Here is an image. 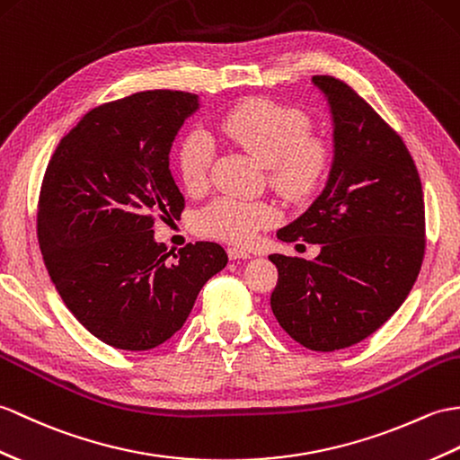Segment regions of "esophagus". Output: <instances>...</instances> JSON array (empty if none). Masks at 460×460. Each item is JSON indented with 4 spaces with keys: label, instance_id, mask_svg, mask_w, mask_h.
Returning <instances> with one entry per match:
<instances>
[{
    "label": "esophagus",
    "instance_id": "obj_1",
    "mask_svg": "<svg viewBox=\"0 0 460 460\" xmlns=\"http://www.w3.org/2000/svg\"><path fill=\"white\" fill-rule=\"evenodd\" d=\"M227 254H229V259H231V261H239V259L247 261V259H252V254H251L249 251L237 249V247H229V249H227Z\"/></svg>",
    "mask_w": 460,
    "mask_h": 460
}]
</instances>
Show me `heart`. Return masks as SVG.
Returning a JSON list of instances; mask_svg holds the SVG:
<instances>
[{"label":"heart","instance_id":"1","mask_svg":"<svg viewBox=\"0 0 460 460\" xmlns=\"http://www.w3.org/2000/svg\"><path fill=\"white\" fill-rule=\"evenodd\" d=\"M219 131L259 163L269 166L274 190L286 198H305L322 184L329 151L319 137L309 135V119L300 110L270 100L239 103L217 121ZM178 172L184 186L204 191L213 163L208 133L194 129L178 145ZM279 213L269 201L223 196L198 213L196 227L206 237L247 244L261 229L270 227Z\"/></svg>","mask_w":460,"mask_h":460}]
</instances>
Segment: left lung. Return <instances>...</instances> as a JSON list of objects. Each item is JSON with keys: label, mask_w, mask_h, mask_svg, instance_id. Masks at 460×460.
<instances>
[{"label": "left lung", "mask_w": 460, "mask_h": 460, "mask_svg": "<svg viewBox=\"0 0 460 460\" xmlns=\"http://www.w3.org/2000/svg\"><path fill=\"white\" fill-rule=\"evenodd\" d=\"M333 119V163L322 194L279 239L322 244L314 261L270 254L272 314L312 350L345 349L396 314L425 252L421 180L402 137L333 76H314Z\"/></svg>", "instance_id": "obj_1"}]
</instances>
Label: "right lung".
Masks as SVG:
<instances>
[{
  "instance_id": "1",
  "label": "right lung",
  "mask_w": 460,
  "mask_h": 460,
  "mask_svg": "<svg viewBox=\"0 0 460 460\" xmlns=\"http://www.w3.org/2000/svg\"><path fill=\"white\" fill-rule=\"evenodd\" d=\"M196 93L151 90L103 103L60 138L42 178L37 234L52 284L105 345L148 350L184 325L196 297L226 269L217 243L174 252L155 241V217H180L170 174Z\"/></svg>"
}]
</instances>
